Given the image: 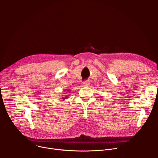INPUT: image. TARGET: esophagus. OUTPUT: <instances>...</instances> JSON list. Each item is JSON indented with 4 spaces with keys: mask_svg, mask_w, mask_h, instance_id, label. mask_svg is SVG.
Wrapping results in <instances>:
<instances>
[{
    "mask_svg": "<svg viewBox=\"0 0 158 158\" xmlns=\"http://www.w3.org/2000/svg\"><path fill=\"white\" fill-rule=\"evenodd\" d=\"M83 85L85 86V87H89L90 85V81L89 80H86L83 81Z\"/></svg>",
    "mask_w": 158,
    "mask_h": 158,
    "instance_id": "34e87169",
    "label": "esophagus"
}]
</instances>
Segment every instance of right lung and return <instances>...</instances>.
I'll return each instance as SVG.
<instances>
[{
  "instance_id": "add662e5",
  "label": "right lung",
  "mask_w": 158,
  "mask_h": 158,
  "mask_svg": "<svg viewBox=\"0 0 158 158\" xmlns=\"http://www.w3.org/2000/svg\"><path fill=\"white\" fill-rule=\"evenodd\" d=\"M68 98V97L66 96V98ZM66 98H63V100H64Z\"/></svg>"
}]
</instances>
